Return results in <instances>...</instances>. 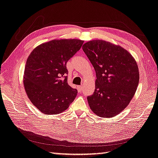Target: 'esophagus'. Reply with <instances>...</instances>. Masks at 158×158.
<instances>
[{
	"label": "esophagus",
	"mask_w": 158,
	"mask_h": 158,
	"mask_svg": "<svg viewBox=\"0 0 158 158\" xmlns=\"http://www.w3.org/2000/svg\"><path fill=\"white\" fill-rule=\"evenodd\" d=\"M78 90H79V92L82 91V90H83V86H82V85L79 86H78Z\"/></svg>",
	"instance_id": "obj_1"
}]
</instances>
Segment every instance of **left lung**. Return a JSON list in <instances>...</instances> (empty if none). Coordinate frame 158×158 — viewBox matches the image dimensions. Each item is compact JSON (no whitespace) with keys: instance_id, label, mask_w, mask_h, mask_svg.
Masks as SVG:
<instances>
[{"instance_id":"8db88e82","label":"left lung","mask_w":158,"mask_h":158,"mask_svg":"<svg viewBox=\"0 0 158 158\" xmlns=\"http://www.w3.org/2000/svg\"><path fill=\"white\" fill-rule=\"evenodd\" d=\"M83 50L94 67L96 88L87 97L98 116L111 118L123 110L136 92L139 81L136 61L127 50L104 40H92Z\"/></svg>"}]
</instances>
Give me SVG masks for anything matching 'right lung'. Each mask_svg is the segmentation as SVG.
<instances>
[{
    "label": "right lung",
    "mask_w": 158,
    "mask_h": 158,
    "mask_svg": "<svg viewBox=\"0 0 158 158\" xmlns=\"http://www.w3.org/2000/svg\"><path fill=\"white\" fill-rule=\"evenodd\" d=\"M83 42L54 40L38 45L28 56L23 84L31 102L42 113L59 114L75 100L77 90L68 84L66 64Z\"/></svg>",
    "instance_id": "add662e5"
}]
</instances>
